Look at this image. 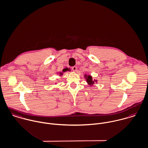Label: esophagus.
Listing matches in <instances>:
<instances>
[{"label":"esophagus","mask_w":148,"mask_h":148,"mask_svg":"<svg viewBox=\"0 0 148 148\" xmlns=\"http://www.w3.org/2000/svg\"><path fill=\"white\" fill-rule=\"evenodd\" d=\"M72 69L73 71H76L77 70V67L76 66H73L72 67Z\"/></svg>","instance_id":"34e87169"}]
</instances>
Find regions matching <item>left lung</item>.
<instances>
[{
    "instance_id": "obj_1",
    "label": "left lung",
    "mask_w": 148,
    "mask_h": 148,
    "mask_svg": "<svg viewBox=\"0 0 148 148\" xmlns=\"http://www.w3.org/2000/svg\"><path fill=\"white\" fill-rule=\"evenodd\" d=\"M87 83L90 84H94V82L92 81V77L91 76H87Z\"/></svg>"
}]
</instances>
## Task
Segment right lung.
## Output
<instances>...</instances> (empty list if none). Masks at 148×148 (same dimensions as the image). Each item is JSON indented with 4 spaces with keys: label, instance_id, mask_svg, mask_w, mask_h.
<instances>
[{
    "label": "right lung",
    "instance_id": "right-lung-1",
    "mask_svg": "<svg viewBox=\"0 0 148 148\" xmlns=\"http://www.w3.org/2000/svg\"><path fill=\"white\" fill-rule=\"evenodd\" d=\"M70 71V69H68V68H65V69H64L62 70L63 72H65V71ZM62 73H60V75H62Z\"/></svg>",
    "mask_w": 148,
    "mask_h": 148
}]
</instances>
